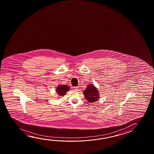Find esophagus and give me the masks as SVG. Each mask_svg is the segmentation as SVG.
<instances>
[{
	"label": "esophagus",
	"instance_id": "34e87169",
	"mask_svg": "<svg viewBox=\"0 0 154 154\" xmlns=\"http://www.w3.org/2000/svg\"><path fill=\"white\" fill-rule=\"evenodd\" d=\"M75 90H76V91H79V87H78V86H77V87H75Z\"/></svg>",
	"mask_w": 154,
	"mask_h": 154
}]
</instances>
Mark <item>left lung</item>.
<instances>
[{
    "label": "left lung",
    "instance_id": "left-lung-1",
    "mask_svg": "<svg viewBox=\"0 0 154 154\" xmlns=\"http://www.w3.org/2000/svg\"><path fill=\"white\" fill-rule=\"evenodd\" d=\"M84 95L89 103L98 101L99 99L98 90L92 84H88L85 90L83 91Z\"/></svg>",
    "mask_w": 154,
    "mask_h": 154
}]
</instances>
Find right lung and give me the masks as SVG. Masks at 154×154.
Masks as SVG:
<instances>
[{"mask_svg":"<svg viewBox=\"0 0 154 154\" xmlns=\"http://www.w3.org/2000/svg\"><path fill=\"white\" fill-rule=\"evenodd\" d=\"M70 90V88L66 85H60L56 88V92L60 96H63L66 94V92Z\"/></svg>","mask_w":154,"mask_h":154,"instance_id":"1","label":"right lung"}]
</instances>
